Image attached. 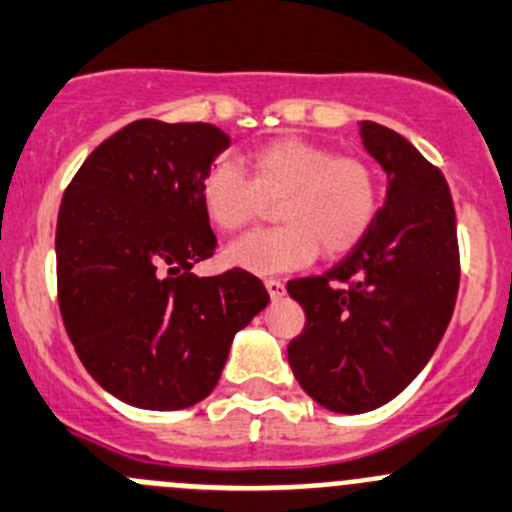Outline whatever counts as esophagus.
I'll list each match as a JSON object with an SVG mask.
<instances>
[{"instance_id":"1","label":"esophagus","mask_w":512,"mask_h":512,"mask_svg":"<svg viewBox=\"0 0 512 512\" xmlns=\"http://www.w3.org/2000/svg\"><path fill=\"white\" fill-rule=\"evenodd\" d=\"M266 291H269L271 299H281V296H284V291H286V286L281 284L279 279H266Z\"/></svg>"}]
</instances>
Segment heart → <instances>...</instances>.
<instances>
[{"mask_svg": "<svg viewBox=\"0 0 512 512\" xmlns=\"http://www.w3.org/2000/svg\"><path fill=\"white\" fill-rule=\"evenodd\" d=\"M246 175L228 160L201 180L198 198L211 226L241 231L259 216L264 201H276L284 226L256 231L226 248L236 269L269 276L311 264L316 253L344 256L369 233L379 211V180L369 163L334 155L324 145L281 138L243 160Z\"/></svg>", "mask_w": 512, "mask_h": 512, "instance_id": "obj_1", "label": "heart"}]
</instances>
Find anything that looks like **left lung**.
Masks as SVG:
<instances>
[{"mask_svg":"<svg viewBox=\"0 0 512 512\" xmlns=\"http://www.w3.org/2000/svg\"><path fill=\"white\" fill-rule=\"evenodd\" d=\"M359 135L387 175L382 208L342 264L286 284L306 314L289 344L291 372L342 415L387 405L425 369L460 284L455 208L440 170L384 125L362 120Z\"/></svg>","mask_w":512,"mask_h":512,"instance_id":"1","label":"left lung"}]
</instances>
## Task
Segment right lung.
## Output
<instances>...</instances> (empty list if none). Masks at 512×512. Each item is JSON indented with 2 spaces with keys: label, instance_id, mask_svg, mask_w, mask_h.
<instances>
[{
  "label": "right lung",
  "instance_id": "obj_1",
  "mask_svg": "<svg viewBox=\"0 0 512 512\" xmlns=\"http://www.w3.org/2000/svg\"><path fill=\"white\" fill-rule=\"evenodd\" d=\"M228 145L216 125L135 120L87 155L62 198V321L92 379L125 405L206 399L233 337L269 304L243 269L191 274L218 246L198 188Z\"/></svg>",
  "mask_w": 512,
  "mask_h": 512
}]
</instances>
